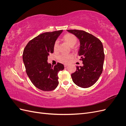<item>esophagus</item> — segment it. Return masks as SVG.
Masks as SVG:
<instances>
[{
    "label": "esophagus",
    "instance_id": "esophagus-1",
    "mask_svg": "<svg viewBox=\"0 0 126 126\" xmlns=\"http://www.w3.org/2000/svg\"><path fill=\"white\" fill-rule=\"evenodd\" d=\"M67 66H68L67 64H64V67H66Z\"/></svg>",
    "mask_w": 126,
    "mask_h": 126
}]
</instances>
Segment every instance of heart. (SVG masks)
Wrapping results in <instances>:
<instances>
[{
	"label": "heart",
	"mask_w": 126,
	"mask_h": 126,
	"mask_svg": "<svg viewBox=\"0 0 126 126\" xmlns=\"http://www.w3.org/2000/svg\"><path fill=\"white\" fill-rule=\"evenodd\" d=\"M63 40L70 47H74L77 42V39L76 37L72 35L71 33H67L64 35L63 37ZM58 42L56 41L54 45V51H57L58 50ZM72 58V56L71 55H66V54H62L59 55L58 58L59 60L63 63H67L69 59Z\"/></svg>",
	"instance_id": "b5f03b06"
}]
</instances>
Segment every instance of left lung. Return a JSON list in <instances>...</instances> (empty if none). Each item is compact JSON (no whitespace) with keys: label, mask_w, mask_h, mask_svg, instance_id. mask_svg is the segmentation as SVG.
Listing matches in <instances>:
<instances>
[{"label":"left lung","mask_w":126,"mask_h":126,"mask_svg":"<svg viewBox=\"0 0 126 126\" xmlns=\"http://www.w3.org/2000/svg\"><path fill=\"white\" fill-rule=\"evenodd\" d=\"M80 41L78 55L82 61V66H77L71 74L72 81L81 88H86L94 85L100 76L104 66L105 54L101 41L83 30H67Z\"/></svg>","instance_id":"8db88e82"}]
</instances>
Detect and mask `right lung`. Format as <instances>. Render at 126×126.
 Listing matches in <instances>:
<instances>
[{
    "label": "right lung",
    "instance_id": "1",
    "mask_svg": "<svg viewBox=\"0 0 126 126\" xmlns=\"http://www.w3.org/2000/svg\"><path fill=\"white\" fill-rule=\"evenodd\" d=\"M63 30L41 33L29 41L22 59L26 73L33 85L43 91L55 89L58 85V72L64 69L59 63L53 67L47 62L48 56L54 52V45Z\"/></svg>",
    "mask_w": 126,
    "mask_h": 126
}]
</instances>
